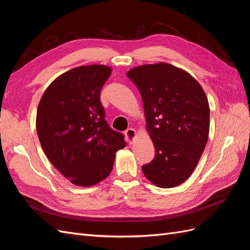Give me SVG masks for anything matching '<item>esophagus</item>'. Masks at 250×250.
I'll use <instances>...</instances> for the list:
<instances>
[{
    "instance_id": "34e87169",
    "label": "esophagus",
    "mask_w": 250,
    "mask_h": 250,
    "mask_svg": "<svg viewBox=\"0 0 250 250\" xmlns=\"http://www.w3.org/2000/svg\"><path fill=\"white\" fill-rule=\"evenodd\" d=\"M125 137L127 139V142L131 144L133 141L137 138V131H135L133 128H128V129L125 131Z\"/></svg>"
}]
</instances>
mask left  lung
Wrapping results in <instances>:
<instances>
[{
  "instance_id": "1",
  "label": "left lung",
  "mask_w": 250,
  "mask_h": 250,
  "mask_svg": "<svg viewBox=\"0 0 250 250\" xmlns=\"http://www.w3.org/2000/svg\"><path fill=\"white\" fill-rule=\"evenodd\" d=\"M140 90L146 129L154 160L142 171L156 187H177L192 175L209 131V106L192 75L166 62L144 64L127 72Z\"/></svg>"
}]
</instances>
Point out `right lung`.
<instances>
[{
  "mask_svg": "<svg viewBox=\"0 0 250 250\" xmlns=\"http://www.w3.org/2000/svg\"><path fill=\"white\" fill-rule=\"evenodd\" d=\"M111 67H74L53 80L36 113V131L44 154L75 186L92 187L106 178L116 152L126 145L122 133L104 120L100 92Z\"/></svg>",
  "mask_w": 250,
  "mask_h": 250,
  "instance_id": "obj_1",
  "label": "right lung"
}]
</instances>
